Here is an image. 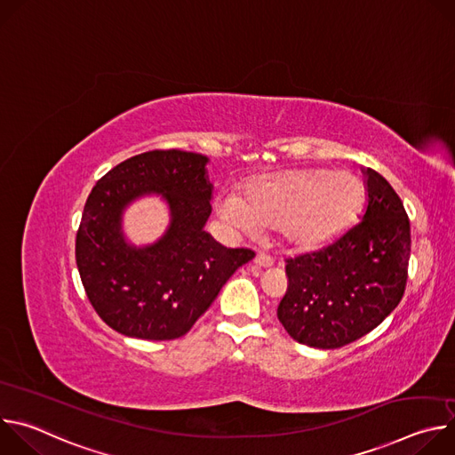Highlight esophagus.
Listing matches in <instances>:
<instances>
[{
    "label": "esophagus",
    "instance_id": "1",
    "mask_svg": "<svg viewBox=\"0 0 455 455\" xmlns=\"http://www.w3.org/2000/svg\"><path fill=\"white\" fill-rule=\"evenodd\" d=\"M253 263L257 267H261V268H270V267H274V259L267 253H257L255 259H253Z\"/></svg>",
    "mask_w": 455,
    "mask_h": 455
}]
</instances>
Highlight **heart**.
<instances>
[{
    "mask_svg": "<svg viewBox=\"0 0 455 455\" xmlns=\"http://www.w3.org/2000/svg\"><path fill=\"white\" fill-rule=\"evenodd\" d=\"M363 204L365 185L349 171L291 169L246 181L243 196L221 192L216 211L237 234L275 227L290 248L316 250L349 228Z\"/></svg>",
    "mask_w": 455,
    "mask_h": 455,
    "instance_id": "heart-1",
    "label": "heart"
}]
</instances>
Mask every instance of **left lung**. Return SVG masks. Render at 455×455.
<instances>
[{
  "instance_id": "left-lung-1",
  "label": "left lung",
  "mask_w": 455,
  "mask_h": 455,
  "mask_svg": "<svg viewBox=\"0 0 455 455\" xmlns=\"http://www.w3.org/2000/svg\"><path fill=\"white\" fill-rule=\"evenodd\" d=\"M362 221L333 244L286 261L288 290L277 316L288 335L316 349L351 344L400 304L411 257V223L396 190L363 169Z\"/></svg>"
}]
</instances>
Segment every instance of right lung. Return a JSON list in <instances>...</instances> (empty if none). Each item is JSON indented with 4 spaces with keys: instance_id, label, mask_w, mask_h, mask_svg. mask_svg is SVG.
Listing matches in <instances>:
<instances>
[{
    "instance_id": "1",
    "label": "right lung",
    "mask_w": 455,
    "mask_h": 455,
    "mask_svg": "<svg viewBox=\"0 0 455 455\" xmlns=\"http://www.w3.org/2000/svg\"><path fill=\"white\" fill-rule=\"evenodd\" d=\"M207 164L198 153L148 151L118 164L93 187L76 259L86 295L111 330L142 340L183 337L232 274L255 257L205 232L212 212ZM144 196H160L172 221L158 242L137 247L124 239L121 216Z\"/></svg>"
}]
</instances>
